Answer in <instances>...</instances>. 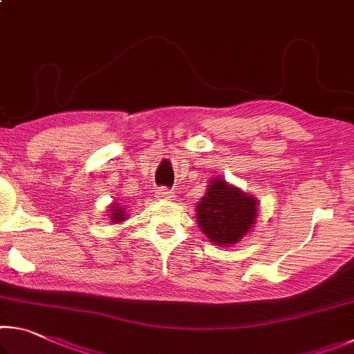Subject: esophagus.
Here are the masks:
<instances>
[{
    "mask_svg": "<svg viewBox=\"0 0 354 354\" xmlns=\"http://www.w3.org/2000/svg\"><path fill=\"white\" fill-rule=\"evenodd\" d=\"M156 195H158V198H160V200H170V198H173V194L167 187H159L158 190H156Z\"/></svg>",
    "mask_w": 354,
    "mask_h": 354,
    "instance_id": "esophagus-1",
    "label": "esophagus"
}]
</instances>
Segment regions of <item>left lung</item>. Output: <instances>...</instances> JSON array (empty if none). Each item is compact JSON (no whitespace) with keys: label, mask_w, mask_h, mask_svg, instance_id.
Returning a JSON list of instances; mask_svg holds the SVG:
<instances>
[{"label":"left lung","mask_w":354,"mask_h":354,"mask_svg":"<svg viewBox=\"0 0 354 354\" xmlns=\"http://www.w3.org/2000/svg\"><path fill=\"white\" fill-rule=\"evenodd\" d=\"M257 218L256 200L212 179L206 195L196 206V221L201 231L217 245H231L247 234Z\"/></svg>","instance_id":"left-lung-1"}]
</instances>
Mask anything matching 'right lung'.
Wrapping results in <instances>:
<instances>
[{
  "label": "right lung",
  "mask_w": 354,
  "mask_h": 354,
  "mask_svg": "<svg viewBox=\"0 0 354 354\" xmlns=\"http://www.w3.org/2000/svg\"><path fill=\"white\" fill-rule=\"evenodd\" d=\"M112 211V221L113 223H117V221H123L124 220V215H123V209L122 207H113V209H111Z\"/></svg>",
  "instance_id": "add662e5"
}]
</instances>
